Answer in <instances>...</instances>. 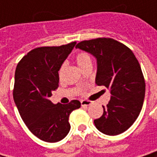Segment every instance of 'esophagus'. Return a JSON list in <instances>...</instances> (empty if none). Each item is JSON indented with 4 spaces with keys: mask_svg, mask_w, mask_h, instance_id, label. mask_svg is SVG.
Returning a JSON list of instances; mask_svg holds the SVG:
<instances>
[{
    "mask_svg": "<svg viewBox=\"0 0 157 157\" xmlns=\"http://www.w3.org/2000/svg\"><path fill=\"white\" fill-rule=\"evenodd\" d=\"M92 104V101L89 100H81V105L82 106H88Z\"/></svg>",
    "mask_w": 157,
    "mask_h": 157,
    "instance_id": "1",
    "label": "esophagus"
}]
</instances>
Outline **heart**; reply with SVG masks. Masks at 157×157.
<instances>
[{
  "label": "heart",
  "instance_id": "heart-1",
  "mask_svg": "<svg viewBox=\"0 0 157 157\" xmlns=\"http://www.w3.org/2000/svg\"><path fill=\"white\" fill-rule=\"evenodd\" d=\"M75 60L77 64L78 65V67L83 71L85 70L86 68H87L89 66H92L93 65V61H92V58L91 57L88 55L86 52H78L75 57ZM64 68H65V65L63 64L60 69L58 71V76L59 78H61L63 76V71H64Z\"/></svg>",
  "mask_w": 157,
  "mask_h": 157
}]
</instances>
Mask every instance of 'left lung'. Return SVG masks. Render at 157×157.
Here are the masks:
<instances>
[{
  "mask_svg": "<svg viewBox=\"0 0 157 157\" xmlns=\"http://www.w3.org/2000/svg\"><path fill=\"white\" fill-rule=\"evenodd\" d=\"M77 49L90 53L97 60L95 83L110 91L103 114L94 120L97 129L107 136L128 130L140 114L145 97V81L140 63L123 44L112 38L82 41Z\"/></svg>",
  "mask_w": 157,
  "mask_h": 157,
  "instance_id": "obj_1",
  "label": "left lung"
}]
</instances>
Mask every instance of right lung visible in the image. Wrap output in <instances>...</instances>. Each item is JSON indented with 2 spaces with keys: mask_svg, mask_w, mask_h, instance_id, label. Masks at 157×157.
<instances>
[{
  "mask_svg": "<svg viewBox=\"0 0 157 157\" xmlns=\"http://www.w3.org/2000/svg\"><path fill=\"white\" fill-rule=\"evenodd\" d=\"M75 44L34 49L15 69V105L29 131L44 142H59L67 136L70 114L81 105L76 100L67 105H55L50 100L52 91L58 87V71Z\"/></svg>",
  "mask_w": 157,
  "mask_h": 157,
  "instance_id": "obj_1",
  "label": "right lung"
}]
</instances>
